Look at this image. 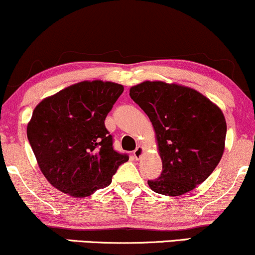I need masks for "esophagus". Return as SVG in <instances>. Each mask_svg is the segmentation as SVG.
<instances>
[{
  "instance_id": "34e87169",
  "label": "esophagus",
  "mask_w": 255,
  "mask_h": 255,
  "mask_svg": "<svg viewBox=\"0 0 255 255\" xmlns=\"http://www.w3.org/2000/svg\"><path fill=\"white\" fill-rule=\"evenodd\" d=\"M143 152H145V148H143V147H141V146H137L136 148H135V151L133 152L134 158H135L136 160H137V159H140L141 157H142Z\"/></svg>"
}]
</instances>
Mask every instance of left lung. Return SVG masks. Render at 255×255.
Listing matches in <instances>:
<instances>
[{
  "instance_id": "left-lung-1",
  "label": "left lung",
  "mask_w": 255,
  "mask_h": 255,
  "mask_svg": "<svg viewBox=\"0 0 255 255\" xmlns=\"http://www.w3.org/2000/svg\"><path fill=\"white\" fill-rule=\"evenodd\" d=\"M131 100L151 120L162 171L148 180L153 191L180 196L213 173L225 151L227 124L222 110L195 89L165 82L130 88Z\"/></svg>"
}]
</instances>
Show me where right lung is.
<instances>
[{"mask_svg":"<svg viewBox=\"0 0 255 255\" xmlns=\"http://www.w3.org/2000/svg\"><path fill=\"white\" fill-rule=\"evenodd\" d=\"M121 84L84 81L40 102L27 126L38 165L51 185L72 197H88L112 183L128 160L113 148L104 126Z\"/></svg>","mask_w":255,"mask_h":255,"instance_id":"add662e5","label":"right lung"}]
</instances>
